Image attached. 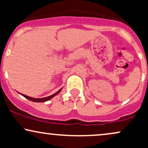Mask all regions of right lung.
<instances>
[{
	"mask_svg": "<svg viewBox=\"0 0 148 148\" xmlns=\"http://www.w3.org/2000/svg\"><path fill=\"white\" fill-rule=\"evenodd\" d=\"M61 90H62V88H61L60 90H59L57 92L54 93L53 95H52L47 97H44V98H33V97H30L25 95H23V94H21V93H20V94H21L22 96H23V97H24L26 98V99H29V100H30V101H35V102H45V101H48V100L51 99V98L53 97H55L56 95L58 94V93L61 91Z\"/></svg>",
	"mask_w": 148,
	"mask_h": 148,
	"instance_id": "obj_1",
	"label": "right lung"
}]
</instances>
